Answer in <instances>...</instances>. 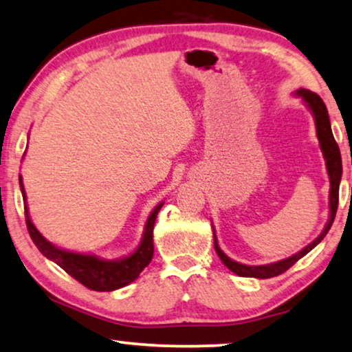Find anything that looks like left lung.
<instances>
[{
  "label": "left lung",
  "mask_w": 352,
  "mask_h": 352,
  "mask_svg": "<svg viewBox=\"0 0 352 352\" xmlns=\"http://www.w3.org/2000/svg\"><path fill=\"white\" fill-rule=\"evenodd\" d=\"M298 95L307 102L309 107H311L314 119H316L318 142H320L323 157H325V161H327V170H329V175H330V219H329V222H327L325 228H323V232L311 243V245L304 248L302 251H299L298 254L288 257V259L275 262V264H270V265H245V264H238V262L232 261L230 257L225 256L222 250L219 248L217 238H215V233H214V248H215V252H217V256L220 257V261L223 262L227 269H230L233 274L240 275V277L272 278V277H277V275H280V274H283V272H287L289 267L296 264V262L301 259L302 256H306L309 251L314 250V248H316L318 243L323 240V236L329 233L331 223H333V220H335L336 209H338L341 172H343V167H341V154H340L338 143L335 142L333 133H331L329 111H327V106L323 104L322 98L318 96L317 93L304 90V88L298 90Z\"/></svg>",
  "instance_id": "8db88e82"
}]
</instances>
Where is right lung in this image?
<instances>
[{"instance_id": "1", "label": "right lung", "mask_w": 352, "mask_h": 352, "mask_svg": "<svg viewBox=\"0 0 352 352\" xmlns=\"http://www.w3.org/2000/svg\"><path fill=\"white\" fill-rule=\"evenodd\" d=\"M19 180H21L22 196L25 198L22 179ZM161 208L162 203L157 204L151 215L148 217L146 227H144L143 233V240L137 248V251H135L133 254H130L129 257H124V259L119 261H102L100 257L77 254V252L63 251L59 250V248L53 246L50 241H46L45 238L40 235V232L36 230L35 225L32 223L29 210H27V204L25 223L27 230L30 233L32 241L35 243V246L38 248L41 254L56 262L60 269L67 272L70 277L77 280L78 283H82L83 287L93 289V292H114V289H119L122 287H125V285L132 283L133 280H137L144 267L151 262L154 252L153 228L154 222H156L157 212L161 210Z\"/></svg>"}]
</instances>
